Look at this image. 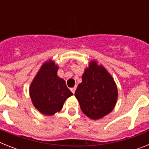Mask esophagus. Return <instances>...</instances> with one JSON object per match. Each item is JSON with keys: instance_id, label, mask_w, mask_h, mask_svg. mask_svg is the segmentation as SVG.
I'll list each match as a JSON object with an SVG mask.
<instances>
[{"instance_id": "esophagus-1", "label": "esophagus", "mask_w": 149, "mask_h": 149, "mask_svg": "<svg viewBox=\"0 0 149 149\" xmlns=\"http://www.w3.org/2000/svg\"><path fill=\"white\" fill-rule=\"evenodd\" d=\"M76 89H77V87H76V86H74V87H72V88H70V91H72V93H74L75 91H76Z\"/></svg>"}]
</instances>
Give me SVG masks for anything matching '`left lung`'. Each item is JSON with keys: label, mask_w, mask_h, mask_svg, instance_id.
I'll list each match as a JSON object with an SVG mask.
<instances>
[{"label": "left lung", "mask_w": 149, "mask_h": 149, "mask_svg": "<svg viewBox=\"0 0 149 149\" xmlns=\"http://www.w3.org/2000/svg\"><path fill=\"white\" fill-rule=\"evenodd\" d=\"M75 96L84 114L100 119L113 111L118 99V88L104 67L92 61L82 76Z\"/></svg>", "instance_id": "obj_1"}]
</instances>
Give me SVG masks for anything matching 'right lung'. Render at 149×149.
I'll use <instances>...</instances> for the list:
<instances>
[{
  "label": "right lung",
  "mask_w": 149,
  "mask_h": 149,
  "mask_svg": "<svg viewBox=\"0 0 149 149\" xmlns=\"http://www.w3.org/2000/svg\"><path fill=\"white\" fill-rule=\"evenodd\" d=\"M58 68L52 61L44 63L29 88L34 106L45 115L61 111L65 100L72 95L65 80L57 76Z\"/></svg>",
  "instance_id": "add662e5"
}]
</instances>
